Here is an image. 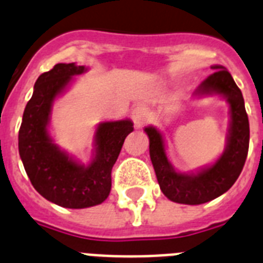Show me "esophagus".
I'll return each instance as SVG.
<instances>
[{"mask_svg": "<svg viewBox=\"0 0 263 263\" xmlns=\"http://www.w3.org/2000/svg\"><path fill=\"white\" fill-rule=\"evenodd\" d=\"M148 119V112L144 106H136L132 109V120L136 125L144 124Z\"/></svg>", "mask_w": 263, "mask_h": 263, "instance_id": "esophagus-1", "label": "esophagus"}]
</instances>
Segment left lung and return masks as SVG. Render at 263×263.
Listing matches in <instances>:
<instances>
[{"label": "left lung", "instance_id": "8db88e82", "mask_svg": "<svg viewBox=\"0 0 263 263\" xmlns=\"http://www.w3.org/2000/svg\"><path fill=\"white\" fill-rule=\"evenodd\" d=\"M213 74L195 91L196 97L220 95L229 103L230 123L227 145L213 164L196 172H177L168 160L161 132L148 125L144 131L149 138V156L160 189L173 202L200 205L229 191L245 165L249 151V119L243 97L230 72L223 66H212Z\"/></svg>", "mask_w": 263, "mask_h": 263}]
</instances>
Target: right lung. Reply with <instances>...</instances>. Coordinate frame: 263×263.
I'll use <instances>...</instances> for the list:
<instances>
[{
    "mask_svg": "<svg viewBox=\"0 0 263 263\" xmlns=\"http://www.w3.org/2000/svg\"><path fill=\"white\" fill-rule=\"evenodd\" d=\"M87 71L75 63H58L34 84L18 134V149L31 184L42 197L70 209L102 204L111 191V171L125 138L134 131L129 119L102 122L93 135L92 159L87 165L54 143L49 134L54 100Z\"/></svg>",
    "mask_w": 263,
    "mask_h": 263,
    "instance_id": "1",
    "label": "right lung"
}]
</instances>
